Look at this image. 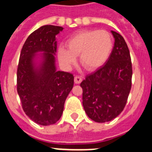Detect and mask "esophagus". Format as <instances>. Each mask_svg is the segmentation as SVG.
<instances>
[{"label": "esophagus", "instance_id": "34e87169", "mask_svg": "<svg viewBox=\"0 0 152 152\" xmlns=\"http://www.w3.org/2000/svg\"><path fill=\"white\" fill-rule=\"evenodd\" d=\"M82 81V78L80 77H79V76H75V83L76 84H80V82Z\"/></svg>", "mask_w": 152, "mask_h": 152}]
</instances>
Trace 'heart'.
<instances>
[{
	"label": "heart",
	"instance_id": "obj_1",
	"mask_svg": "<svg viewBox=\"0 0 152 152\" xmlns=\"http://www.w3.org/2000/svg\"><path fill=\"white\" fill-rule=\"evenodd\" d=\"M67 47L58 51L60 63L65 68H71L79 56L80 63L89 71L103 66L107 61L113 47L110 33L106 30H87L72 36L67 42Z\"/></svg>",
	"mask_w": 152,
	"mask_h": 152
}]
</instances>
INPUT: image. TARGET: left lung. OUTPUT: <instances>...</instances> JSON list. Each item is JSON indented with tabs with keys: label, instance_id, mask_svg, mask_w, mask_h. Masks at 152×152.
<instances>
[{
	"label": "left lung",
	"instance_id": "1",
	"mask_svg": "<svg viewBox=\"0 0 152 152\" xmlns=\"http://www.w3.org/2000/svg\"><path fill=\"white\" fill-rule=\"evenodd\" d=\"M115 39L108 60L80 83L83 107L91 119L110 122L123 110L132 87L131 58L123 36L111 31Z\"/></svg>",
	"mask_w": 152,
	"mask_h": 152
}]
</instances>
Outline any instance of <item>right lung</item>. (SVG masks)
I'll return each mask as SVG.
<instances>
[{
    "label": "right lung",
    "mask_w": 152,
    "mask_h": 152,
    "mask_svg": "<svg viewBox=\"0 0 152 152\" xmlns=\"http://www.w3.org/2000/svg\"><path fill=\"white\" fill-rule=\"evenodd\" d=\"M63 29L45 25L35 30L26 39L20 56L17 93L25 113L42 126L59 120L74 86L73 75L56 68V36Z\"/></svg>",
    "instance_id": "add662e5"
}]
</instances>
